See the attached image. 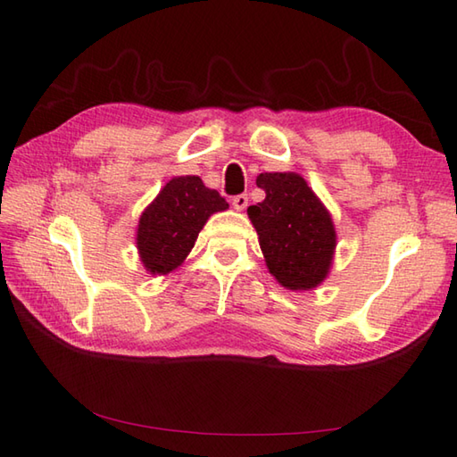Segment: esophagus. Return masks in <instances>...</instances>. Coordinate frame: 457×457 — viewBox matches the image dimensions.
Returning <instances> with one entry per match:
<instances>
[{
    "instance_id": "34e87169",
    "label": "esophagus",
    "mask_w": 457,
    "mask_h": 457,
    "mask_svg": "<svg viewBox=\"0 0 457 457\" xmlns=\"http://www.w3.org/2000/svg\"><path fill=\"white\" fill-rule=\"evenodd\" d=\"M247 202H249L247 194H237V196H234V200H231V204H234V208L239 210V212L247 208Z\"/></svg>"
}]
</instances>
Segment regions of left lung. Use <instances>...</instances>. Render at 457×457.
<instances>
[{
	"mask_svg": "<svg viewBox=\"0 0 457 457\" xmlns=\"http://www.w3.org/2000/svg\"><path fill=\"white\" fill-rule=\"evenodd\" d=\"M265 200L247 213L259 236L269 273L288 290L316 288L334 261L332 216L296 172H263Z\"/></svg>",
	"mask_w": 457,
	"mask_h": 457,
	"instance_id": "left-lung-1",
	"label": "left lung"
}]
</instances>
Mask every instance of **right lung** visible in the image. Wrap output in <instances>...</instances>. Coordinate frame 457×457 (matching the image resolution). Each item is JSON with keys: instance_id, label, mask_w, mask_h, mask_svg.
Returning <instances> with one entry per match:
<instances>
[{"instance_id": "obj_1", "label": "right lung", "mask_w": 457, "mask_h": 457, "mask_svg": "<svg viewBox=\"0 0 457 457\" xmlns=\"http://www.w3.org/2000/svg\"><path fill=\"white\" fill-rule=\"evenodd\" d=\"M229 204L200 177H174L164 184L139 218L137 249L151 275H167L182 265L192 251L204 223Z\"/></svg>"}]
</instances>
